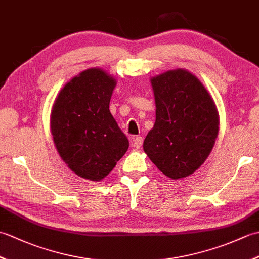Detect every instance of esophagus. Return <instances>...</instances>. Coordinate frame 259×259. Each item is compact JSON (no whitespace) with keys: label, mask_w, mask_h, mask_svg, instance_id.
I'll return each instance as SVG.
<instances>
[{"label":"esophagus","mask_w":259,"mask_h":259,"mask_svg":"<svg viewBox=\"0 0 259 259\" xmlns=\"http://www.w3.org/2000/svg\"><path fill=\"white\" fill-rule=\"evenodd\" d=\"M142 144H144V139H142L141 137H136V138L133 139V145L134 147L137 148V149H140L142 147Z\"/></svg>","instance_id":"esophagus-1"}]
</instances>
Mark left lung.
Instances as JSON below:
<instances>
[{
  "mask_svg": "<svg viewBox=\"0 0 259 259\" xmlns=\"http://www.w3.org/2000/svg\"><path fill=\"white\" fill-rule=\"evenodd\" d=\"M151 85L156 122L144 150L167 177H188L212 150L219 130L216 106L197 76L184 69L153 76Z\"/></svg>",
  "mask_w": 259,
  "mask_h": 259,
  "instance_id": "obj_1",
  "label": "left lung"
}]
</instances>
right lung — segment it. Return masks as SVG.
<instances>
[{"label": "right lung", "instance_id": "add662e5", "mask_svg": "<svg viewBox=\"0 0 259 259\" xmlns=\"http://www.w3.org/2000/svg\"><path fill=\"white\" fill-rule=\"evenodd\" d=\"M115 84L103 70L88 69L71 79L53 103L54 145L81 178L102 180L128 150L129 141L109 110Z\"/></svg>", "mask_w": 259, "mask_h": 259}]
</instances>
